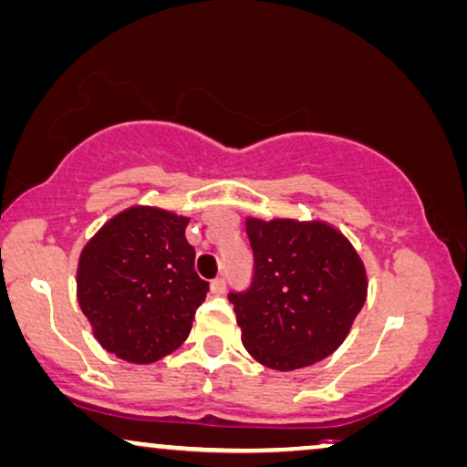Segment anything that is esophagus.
<instances>
[{
    "label": "esophagus",
    "mask_w": 467,
    "mask_h": 467,
    "mask_svg": "<svg viewBox=\"0 0 467 467\" xmlns=\"http://www.w3.org/2000/svg\"><path fill=\"white\" fill-rule=\"evenodd\" d=\"M212 292L213 294H224L226 292V279L224 277H218L212 281Z\"/></svg>",
    "instance_id": "34e87169"
}]
</instances>
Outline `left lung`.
<instances>
[{
	"label": "left lung",
	"instance_id": "obj_1",
	"mask_svg": "<svg viewBox=\"0 0 467 467\" xmlns=\"http://www.w3.org/2000/svg\"><path fill=\"white\" fill-rule=\"evenodd\" d=\"M245 231L254 279L228 300L249 356L287 372L337 351L368 294L364 262L349 239L319 220L247 218Z\"/></svg>",
	"mask_w": 467,
	"mask_h": 467
}]
</instances>
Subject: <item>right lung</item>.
Segmentation results:
<instances>
[{
    "instance_id": "1",
    "label": "right lung",
    "mask_w": 467,
    "mask_h": 467,
    "mask_svg": "<svg viewBox=\"0 0 467 467\" xmlns=\"http://www.w3.org/2000/svg\"><path fill=\"white\" fill-rule=\"evenodd\" d=\"M190 218L135 205L105 222L78 262V302L105 351L159 362L192 330L209 284L194 271Z\"/></svg>"
}]
</instances>
